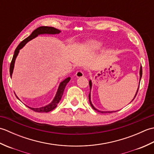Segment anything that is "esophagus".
Masks as SVG:
<instances>
[{
  "label": "esophagus",
  "instance_id": "1",
  "mask_svg": "<svg viewBox=\"0 0 154 154\" xmlns=\"http://www.w3.org/2000/svg\"><path fill=\"white\" fill-rule=\"evenodd\" d=\"M75 76H76L77 77H82L84 76V74L81 71H77L76 73H75Z\"/></svg>",
  "mask_w": 154,
  "mask_h": 154
}]
</instances>
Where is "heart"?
<instances>
[{"instance_id":"obj_1","label":"heart","mask_w":154,"mask_h":154,"mask_svg":"<svg viewBox=\"0 0 154 154\" xmlns=\"http://www.w3.org/2000/svg\"><path fill=\"white\" fill-rule=\"evenodd\" d=\"M103 48V43L98 40H89L86 42L82 47L81 51L85 55H89L100 50Z\"/></svg>"}]
</instances>
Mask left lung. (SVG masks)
Returning <instances> with one entry per match:
<instances>
[{
  "mask_svg": "<svg viewBox=\"0 0 154 154\" xmlns=\"http://www.w3.org/2000/svg\"><path fill=\"white\" fill-rule=\"evenodd\" d=\"M142 76V65H141V66H140V80H141ZM139 85H140V84H139ZM89 86H90V93H89V103L91 104V106H92V108H93L94 110H95L97 111V112H101V113H111V112H116V111H102V110H99L97 109L96 108L93 106V104H92V103H91V89H92V81H91V80L89 81ZM138 89H139V86H138V89H137V91H136V93L135 94V96H134V99H132V100L135 99L136 94H137V93H138ZM117 111H119V110H117Z\"/></svg>",
  "mask_w": 154,
  "mask_h": 154,
  "instance_id": "obj_1",
  "label": "left lung"
}]
</instances>
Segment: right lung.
<instances>
[{
	"mask_svg": "<svg viewBox=\"0 0 154 154\" xmlns=\"http://www.w3.org/2000/svg\"><path fill=\"white\" fill-rule=\"evenodd\" d=\"M61 31L60 30H58L57 28H55L54 27H49V26H40L38 28L35 29L32 33L29 35L28 38L24 39V40L21 42L20 44L18 45V47L16 48V50L14 51V55H13L12 60L11 61V65H10V75H11V77H12V73H13V70H14V63H15V60L16 59V57L18 56V53L20 51V50L24 46V45L26 44L29 41L32 40V39H34L35 38H36L38 35H42V34H60ZM71 77H67L63 80V81L60 83V85L58 87V89L57 91V93L55 94V96L54 97V99L51 102L48 104V105L44 106H42L40 108H32L27 106L28 108L32 110L35 111V112H48L50 111L54 110L55 107L57 106V104L60 103V101L61 99L62 95L63 94V91L65 90V86L67 85V84L69 83V81H70ZM15 94V93H14ZM16 97H17V99H19V98L16 96V94H15ZM20 100V99H19Z\"/></svg>",
	"mask_w": 154,
	"mask_h": 154,
	"instance_id": "1",
	"label": "right lung"
}]
</instances>
